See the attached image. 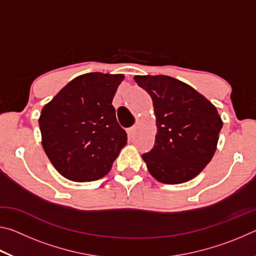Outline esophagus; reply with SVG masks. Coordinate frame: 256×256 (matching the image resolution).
<instances>
[{"mask_svg": "<svg viewBox=\"0 0 256 256\" xmlns=\"http://www.w3.org/2000/svg\"><path fill=\"white\" fill-rule=\"evenodd\" d=\"M136 125H134V126H132V128H128V136H130V138H133L134 136V134H136Z\"/></svg>", "mask_w": 256, "mask_h": 256, "instance_id": "1", "label": "esophagus"}]
</instances>
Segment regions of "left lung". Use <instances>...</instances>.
<instances>
[{"label":"left lung","mask_w":256,"mask_h":256,"mask_svg":"<svg viewBox=\"0 0 256 256\" xmlns=\"http://www.w3.org/2000/svg\"><path fill=\"white\" fill-rule=\"evenodd\" d=\"M152 98L157 124L154 146L142 154L146 168L164 184L194 178L210 162L222 120L216 108L192 86L168 76H136Z\"/></svg>","instance_id":"obj_1"}]
</instances>
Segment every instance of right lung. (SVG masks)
Returning <instances> with one entry per match:
<instances>
[{
    "instance_id": "right-lung-1",
    "label": "right lung",
    "mask_w": 256,
    "mask_h": 256,
    "mask_svg": "<svg viewBox=\"0 0 256 256\" xmlns=\"http://www.w3.org/2000/svg\"><path fill=\"white\" fill-rule=\"evenodd\" d=\"M123 74L79 76L42 110V144L55 170L73 182H92L110 170L126 146L112 105Z\"/></svg>"
}]
</instances>
